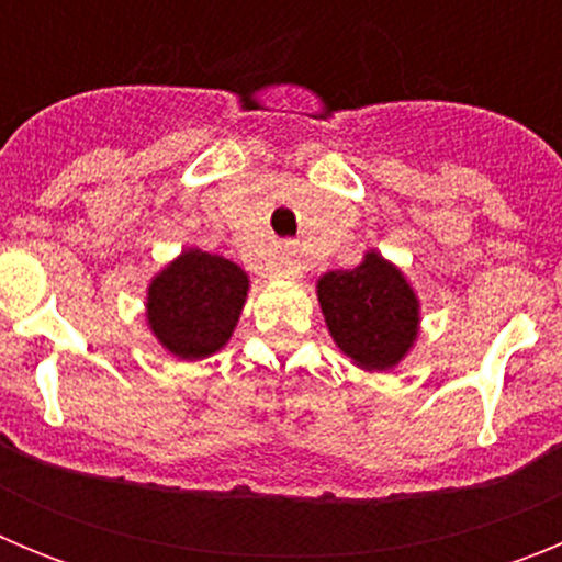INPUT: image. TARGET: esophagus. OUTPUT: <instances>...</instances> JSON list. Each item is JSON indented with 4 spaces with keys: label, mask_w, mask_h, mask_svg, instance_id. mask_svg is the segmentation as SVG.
Wrapping results in <instances>:
<instances>
[{
    "label": "esophagus",
    "mask_w": 562,
    "mask_h": 562,
    "mask_svg": "<svg viewBox=\"0 0 562 562\" xmlns=\"http://www.w3.org/2000/svg\"><path fill=\"white\" fill-rule=\"evenodd\" d=\"M278 267H281L284 272H290V276H295L297 272V258H295V250H292L290 245L281 250V256H278Z\"/></svg>",
    "instance_id": "esophagus-1"
}]
</instances>
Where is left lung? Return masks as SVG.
Masks as SVG:
<instances>
[{"instance_id": "8db88e82", "label": "left lung", "mask_w": 562, "mask_h": 562, "mask_svg": "<svg viewBox=\"0 0 562 562\" xmlns=\"http://www.w3.org/2000/svg\"><path fill=\"white\" fill-rule=\"evenodd\" d=\"M326 326L360 369H394L416 340L419 301L394 265L366 252L355 270H331L317 281Z\"/></svg>"}]
</instances>
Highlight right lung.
<instances>
[{
	"mask_svg": "<svg viewBox=\"0 0 562 562\" xmlns=\"http://www.w3.org/2000/svg\"><path fill=\"white\" fill-rule=\"evenodd\" d=\"M247 286V272L227 258L186 250L148 286V326L171 355L202 360L231 340Z\"/></svg>",
	"mask_w": 562,
	"mask_h": 562,
	"instance_id": "right-lung-1",
	"label": "right lung"
}]
</instances>
